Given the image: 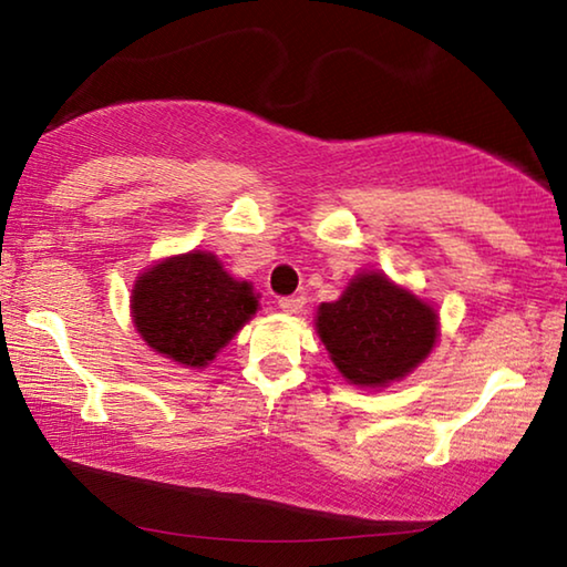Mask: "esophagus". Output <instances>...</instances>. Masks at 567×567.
Returning <instances> with one entry per match:
<instances>
[{
	"mask_svg": "<svg viewBox=\"0 0 567 567\" xmlns=\"http://www.w3.org/2000/svg\"><path fill=\"white\" fill-rule=\"evenodd\" d=\"M280 310L287 315H297L305 307V297L302 295H292V297H280Z\"/></svg>",
	"mask_w": 567,
	"mask_h": 567,
	"instance_id": "obj_1",
	"label": "esophagus"
}]
</instances>
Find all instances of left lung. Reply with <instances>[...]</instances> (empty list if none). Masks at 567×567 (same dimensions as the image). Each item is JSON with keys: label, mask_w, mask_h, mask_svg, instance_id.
Segmentation results:
<instances>
[{"label": "left lung", "mask_w": 567, "mask_h": 567, "mask_svg": "<svg viewBox=\"0 0 567 567\" xmlns=\"http://www.w3.org/2000/svg\"><path fill=\"white\" fill-rule=\"evenodd\" d=\"M334 368L354 385L405 378L437 340V312L382 272L352 277L340 300L322 302L315 320Z\"/></svg>", "instance_id": "1"}]
</instances>
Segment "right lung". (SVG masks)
Returning a JSON list of instances; mask_svg holds the SVG:
<instances>
[{"label":"right lung","mask_w":567,"mask_h":567,"mask_svg":"<svg viewBox=\"0 0 567 567\" xmlns=\"http://www.w3.org/2000/svg\"><path fill=\"white\" fill-rule=\"evenodd\" d=\"M255 312L252 285L235 280L203 249L152 265L132 290V320L142 340L182 368L213 362Z\"/></svg>","instance_id":"add662e5"}]
</instances>
